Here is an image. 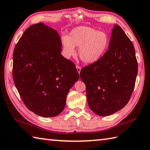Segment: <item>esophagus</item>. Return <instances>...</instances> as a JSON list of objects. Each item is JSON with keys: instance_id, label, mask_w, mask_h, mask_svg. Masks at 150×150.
<instances>
[{"instance_id": "esophagus-1", "label": "esophagus", "mask_w": 150, "mask_h": 150, "mask_svg": "<svg viewBox=\"0 0 150 150\" xmlns=\"http://www.w3.org/2000/svg\"><path fill=\"white\" fill-rule=\"evenodd\" d=\"M76 69H77V71H78V74H80V71H81V68L79 67V66H76Z\"/></svg>"}]
</instances>
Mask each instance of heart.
Returning <instances> with one entry per match:
<instances>
[{
	"instance_id": "obj_1",
	"label": "heart",
	"mask_w": 150,
	"mask_h": 150,
	"mask_svg": "<svg viewBox=\"0 0 150 150\" xmlns=\"http://www.w3.org/2000/svg\"><path fill=\"white\" fill-rule=\"evenodd\" d=\"M61 44L63 54L67 58L75 55V47H78V54L81 60L92 64L105 53L110 44V38L105 31L81 25L73 28L68 36L63 35Z\"/></svg>"
}]
</instances>
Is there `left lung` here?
<instances>
[{
    "label": "left lung",
    "instance_id": "obj_1",
    "mask_svg": "<svg viewBox=\"0 0 150 150\" xmlns=\"http://www.w3.org/2000/svg\"><path fill=\"white\" fill-rule=\"evenodd\" d=\"M137 73L132 41L115 24L109 49L98 61L80 71L90 109L99 116H108L122 109L132 95Z\"/></svg>",
    "mask_w": 150,
    "mask_h": 150
}]
</instances>
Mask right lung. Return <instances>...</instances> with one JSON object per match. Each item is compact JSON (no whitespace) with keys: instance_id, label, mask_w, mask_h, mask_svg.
<instances>
[{"instance_id":"obj_1","label":"right lung","mask_w":150,"mask_h":150,"mask_svg":"<svg viewBox=\"0 0 150 150\" xmlns=\"http://www.w3.org/2000/svg\"><path fill=\"white\" fill-rule=\"evenodd\" d=\"M60 37L43 23L26 29L13 53V79L29 110L54 117L64 109L68 91L79 79L74 63L60 54Z\"/></svg>"}]
</instances>
